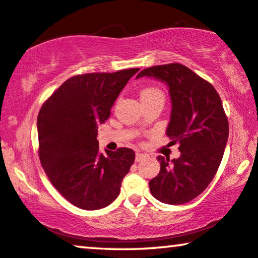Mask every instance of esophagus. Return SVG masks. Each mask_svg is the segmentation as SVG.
Returning <instances> with one entry per match:
<instances>
[{
	"label": "esophagus",
	"instance_id": "1",
	"mask_svg": "<svg viewBox=\"0 0 258 258\" xmlns=\"http://www.w3.org/2000/svg\"><path fill=\"white\" fill-rule=\"evenodd\" d=\"M145 157H146V155L140 153V152H138V153H136V162H140L141 160H144Z\"/></svg>",
	"mask_w": 258,
	"mask_h": 258
}]
</instances>
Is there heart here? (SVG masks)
Segmentation results:
<instances>
[{
	"label": "heart",
	"mask_w": 258,
	"mask_h": 258,
	"mask_svg": "<svg viewBox=\"0 0 258 258\" xmlns=\"http://www.w3.org/2000/svg\"><path fill=\"white\" fill-rule=\"evenodd\" d=\"M154 97H162L164 98V93L160 89L155 88V86H148V88H145L143 91L140 92V99L145 100V99H150V98H154Z\"/></svg>",
	"instance_id": "obj_1"
}]
</instances>
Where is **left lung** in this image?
<instances>
[{
	"label": "left lung",
	"mask_w": 258,
	"mask_h": 258,
	"mask_svg": "<svg viewBox=\"0 0 258 258\" xmlns=\"http://www.w3.org/2000/svg\"><path fill=\"white\" fill-rule=\"evenodd\" d=\"M151 77L168 86L172 103L166 134L180 144L177 159L158 157L160 172L150 181L157 200L182 205L208 187L222 161L229 125L214 86L179 63L144 69L137 78Z\"/></svg>",
	"instance_id": "1"
}]
</instances>
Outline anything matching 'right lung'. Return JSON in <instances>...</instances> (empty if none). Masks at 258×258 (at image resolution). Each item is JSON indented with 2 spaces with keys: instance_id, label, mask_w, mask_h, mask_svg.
<instances>
[{
  "instance_id": "1",
  "label": "right lung",
  "mask_w": 258,
  "mask_h": 258,
  "mask_svg": "<svg viewBox=\"0 0 258 258\" xmlns=\"http://www.w3.org/2000/svg\"><path fill=\"white\" fill-rule=\"evenodd\" d=\"M139 69L78 75L65 81L37 117L39 160L53 187L72 205L96 210L113 202L136 153L126 147L99 152L98 124Z\"/></svg>"
}]
</instances>
